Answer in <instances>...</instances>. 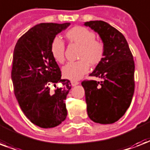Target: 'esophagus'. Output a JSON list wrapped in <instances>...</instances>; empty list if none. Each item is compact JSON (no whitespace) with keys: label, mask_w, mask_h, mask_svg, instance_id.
Returning <instances> with one entry per match:
<instances>
[{"label":"esophagus","mask_w":150,"mask_h":150,"mask_svg":"<svg viewBox=\"0 0 150 150\" xmlns=\"http://www.w3.org/2000/svg\"><path fill=\"white\" fill-rule=\"evenodd\" d=\"M71 83V85H72L73 86H77L79 84V82H78V81H75V80H72Z\"/></svg>","instance_id":"obj_1"}]
</instances>
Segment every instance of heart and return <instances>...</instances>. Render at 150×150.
Listing matches in <instances>:
<instances>
[{"label": "heart", "mask_w": 150, "mask_h": 150, "mask_svg": "<svg viewBox=\"0 0 150 150\" xmlns=\"http://www.w3.org/2000/svg\"><path fill=\"white\" fill-rule=\"evenodd\" d=\"M65 37L70 43L79 45L75 62H69L62 68L63 76L71 80H78L90 70V64H99L105 57V47L102 42L96 40L93 31L84 27H74L65 33ZM50 54L55 61L62 64L64 61V43L59 38H55L50 45Z\"/></svg>", "instance_id": "heart-1"}]
</instances>
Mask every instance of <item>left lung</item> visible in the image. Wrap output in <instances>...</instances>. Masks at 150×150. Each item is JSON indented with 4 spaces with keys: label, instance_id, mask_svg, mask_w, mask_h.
I'll return each mask as SVG.
<instances>
[{
    "label": "left lung",
    "instance_id": "obj_1",
    "mask_svg": "<svg viewBox=\"0 0 150 150\" xmlns=\"http://www.w3.org/2000/svg\"><path fill=\"white\" fill-rule=\"evenodd\" d=\"M85 26L97 32L105 47V57L90 76L102 81L85 80L87 114L91 120L110 124L119 120L130 107L134 91V62L123 34L108 23L96 20Z\"/></svg>",
    "mask_w": 150,
    "mask_h": 150
}]
</instances>
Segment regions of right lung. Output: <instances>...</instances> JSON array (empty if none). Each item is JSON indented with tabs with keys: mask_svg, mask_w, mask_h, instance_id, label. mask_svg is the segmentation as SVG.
<instances>
[{
	"mask_svg": "<svg viewBox=\"0 0 150 150\" xmlns=\"http://www.w3.org/2000/svg\"><path fill=\"white\" fill-rule=\"evenodd\" d=\"M43 23L32 27L17 42L13 52L11 80L23 112L31 123L42 128L60 125L67 116L65 100L69 80L61 79V71L50 54L56 35L70 26ZM61 83V88H57ZM53 85L55 90H50Z\"/></svg>",
	"mask_w": 150,
	"mask_h": 150,
	"instance_id": "right-lung-1",
	"label": "right lung"
}]
</instances>
